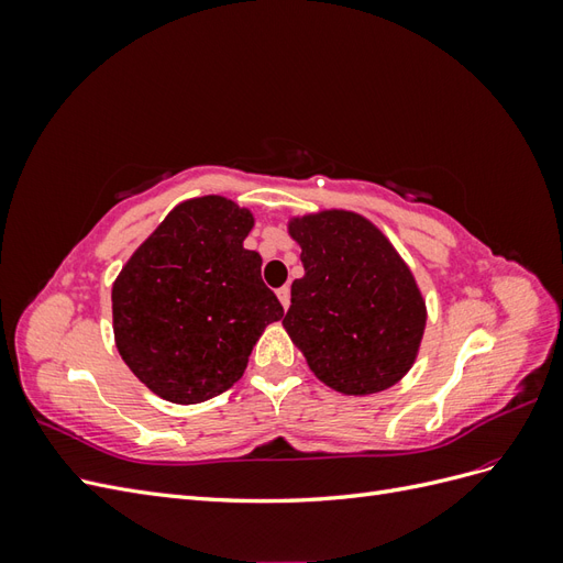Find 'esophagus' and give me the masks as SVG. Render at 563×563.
I'll use <instances>...</instances> for the list:
<instances>
[{
    "instance_id": "obj_1",
    "label": "esophagus",
    "mask_w": 563,
    "mask_h": 563,
    "mask_svg": "<svg viewBox=\"0 0 563 563\" xmlns=\"http://www.w3.org/2000/svg\"><path fill=\"white\" fill-rule=\"evenodd\" d=\"M277 298H279V302H282V308L286 310L288 305H291V288H288V286L277 288Z\"/></svg>"
}]
</instances>
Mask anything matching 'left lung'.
Masks as SVG:
<instances>
[{
    "mask_svg": "<svg viewBox=\"0 0 563 563\" xmlns=\"http://www.w3.org/2000/svg\"><path fill=\"white\" fill-rule=\"evenodd\" d=\"M305 275L284 329L314 376L343 395H376L413 366L428 310L413 272L360 213L321 211L288 223Z\"/></svg>",
    "mask_w": 563,
    "mask_h": 563,
    "instance_id": "8db88e82",
    "label": "left lung"
}]
</instances>
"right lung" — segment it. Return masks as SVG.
Instances as JSON below:
<instances>
[{
  "instance_id": "right-lung-1",
  "label": "right lung",
  "mask_w": 563,
  "mask_h": 563,
  "mask_svg": "<svg viewBox=\"0 0 563 563\" xmlns=\"http://www.w3.org/2000/svg\"><path fill=\"white\" fill-rule=\"evenodd\" d=\"M253 213L187 199L135 249L112 284L114 343L135 378L174 404H199L244 376L265 327L284 317L244 249Z\"/></svg>"
}]
</instances>
